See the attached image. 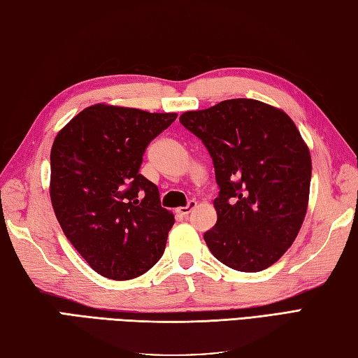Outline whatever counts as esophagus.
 Wrapping results in <instances>:
<instances>
[{"label":"esophagus","mask_w":358,"mask_h":358,"mask_svg":"<svg viewBox=\"0 0 358 358\" xmlns=\"http://www.w3.org/2000/svg\"><path fill=\"white\" fill-rule=\"evenodd\" d=\"M194 207H196V201L192 199V201H188V204L185 207H179L176 213L179 215V217H187V215L190 213Z\"/></svg>","instance_id":"esophagus-1"}]
</instances>
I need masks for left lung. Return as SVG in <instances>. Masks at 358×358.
Segmentation results:
<instances>
[{
    "label": "left lung",
    "instance_id": "8db88e82",
    "mask_svg": "<svg viewBox=\"0 0 358 358\" xmlns=\"http://www.w3.org/2000/svg\"><path fill=\"white\" fill-rule=\"evenodd\" d=\"M213 160L217 224L204 234L226 266L257 273L292 246L304 221L312 160L285 112L257 99H227L182 113Z\"/></svg>",
    "mask_w": 358,
    "mask_h": 358
}]
</instances>
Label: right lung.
<instances>
[{
  "mask_svg": "<svg viewBox=\"0 0 358 358\" xmlns=\"http://www.w3.org/2000/svg\"><path fill=\"white\" fill-rule=\"evenodd\" d=\"M176 117L96 104L54 140V213L76 251L107 279L138 278L165 251L174 217L138 170L146 146Z\"/></svg>",
  "mask_w": 358,
  "mask_h": 358,
  "instance_id": "add662e5",
  "label": "right lung"
}]
</instances>
